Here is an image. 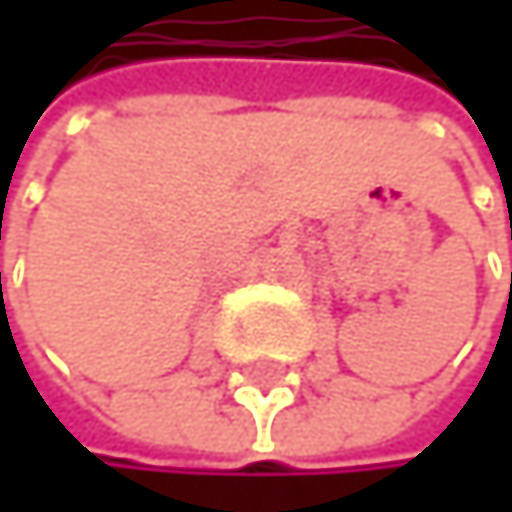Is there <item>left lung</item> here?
Masks as SVG:
<instances>
[{
	"label": "left lung",
	"instance_id": "8db88e82",
	"mask_svg": "<svg viewBox=\"0 0 512 512\" xmlns=\"http://www.w3.org/2000/svg\"><path fill=\"white\" fill-rule=\"evenodd\" d=\"M510 236H512V218H510ZM510 298H512V273H510Z\"/></svg>",
	"mask_w": 512,
	"mask_h": 512
}]
</instances>
